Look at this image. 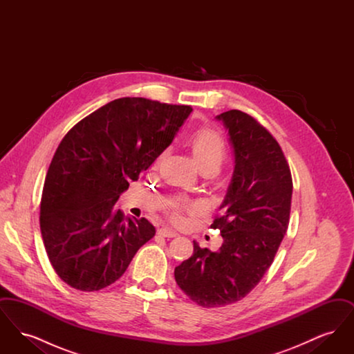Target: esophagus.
<instances>
[{
  "instance_id": "obj_1",
  "label": "esophagus",
  "mask_w": 354,
  "mask_h": 354,
  "mask_svg": "<svg viewBox=\"0 0 354 354\" xmlns=\"http://www.w3.org/2000/svg\"><path fill=\"white\" fill-rule=\"evenodd\" d=\"M158 234L160 236H163V237H176V236H178V232H175L174 230H171L169 227L160 228V230L158 231Z\"/></svg>"
}]
</instances>
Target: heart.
Returning <instances> with one entry per match:
<instances>
[{
  "label": "heart",
  "instance_id": "b5f03b06",
  "mask_svg": "<svg viewBox=\"0 0 354 354\" xmlns=\"http://www.w3.org/2000/svg\"><path fill=\"white\" fill-rule=\"evenodd\" d=\"M195 160L202 171H216L227 156V142L219 130L212 127H204L198 130L189 142ZM163 152L158 162L165 158ZM201 205L198 203L189 202L187 199H176L169 205V219L174 223H185V212H199Z\"/></svg>",
  "mask_w": 354,
  "mask_h": 354
}]
</instances>
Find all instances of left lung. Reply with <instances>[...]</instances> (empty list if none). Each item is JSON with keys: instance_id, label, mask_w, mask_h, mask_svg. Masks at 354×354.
<instances>
[{"instance_id": "obj_1", "label": "left lung", "mask_w": 354, "mask_h": 354, "mask_svg": "<svg viewBox=\"0 0 354 354\" xmlns=\"http://www.w3.org/2000/svg\"><path fill=\"white\" fill-rule=\"evenodd\" d=\"M228 130L235 169L221 214L211 227L219 230L218 252L201 248L175 268V280L203 308L244 299L273 263L289 224L292 175L284 152L256 119L230 110L218 115Z\"/></svg>"}]
</instances>
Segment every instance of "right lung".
<instances>
[{
	"label": "right lung",
	"mask_w": 354,
	"mask_h": 354,
	"mask_svg": "<svg viewBox=\"0 0 354 354\" xmlns=\"http://www.w3.org/2000/svg\"><path fill=\"white\" fill-rule=\"evenodd\" d=\"M191 111L126 97L64 136L45 178L39 225L51 266L68 286L94 292L115 283L153 237L149 220L124 218L113 205L169 147Z\"/></svg>",
	"instance_id": "add662e5"
}]
</instances>
